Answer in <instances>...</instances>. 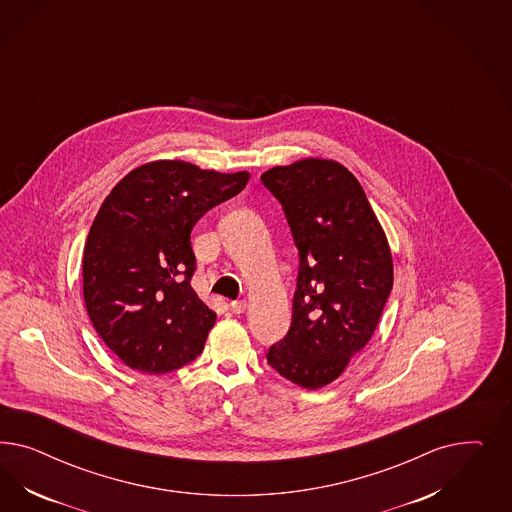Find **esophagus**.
Returning a JSON list of instances; mask_svg holds the SVG:
<instances>
[{
  "instance_id": "1",
  "label": "esophagus",
  "mask_w": 512,
  "mask_h": 512,
  "mask_svg": "<svg viewBox=\"0 0 512 512\" xmlns=\"http://www.w3.org/2000/svg\"><path fill=\"white\" fill-rule=\"evenodd\" d=\"M229 306H231V311H233V313H244L248 304H246V300H234V302H231Z\"/></svg>"
}]
</instances>
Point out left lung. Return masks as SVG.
Returning a JSON list of instances; mask_svg holds the SVG:
<instances>
[{
  "label": "left lung",
  "mask_w": 512,
  "mask_h": 512,
  "mask_svg": "<svg viewBox=\"0 0 512 512\" xmlns=\"http://www.w3.org/2000/svg\"><path fill=\"white\" fill-rule=\"evenodd\" d=\"M298 249L293 319L266 362L304 388L340 377L372 338L392 291L387 238L357 178L336 161L302 159L261 176Z\"/></svg>",
  "instance_id": "1"
}]
</instances>
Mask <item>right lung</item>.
I'll use <instances>...</instances> for the list:
<instances>
[{"label":"right lung","instance_id":"right-lung-1","mask_svg":"<svg viewBox=\"0 0 512 512\" xmlns=\"http://www.w3.org/2000/svg\"><path fill=\"white\" fill-rule=\"evenodd\" d=\"M248 180V172L154 161L101 204L84 246V302L99 338L129 368L167 373L201 355L216 313L191 289L189 234Z\"/></svg>","mask_w":512,"mask_h":512}]
</instances>
